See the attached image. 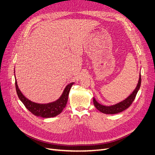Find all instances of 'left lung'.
Masks as SVG:
<instances>
[{
    "mask_svg": "<svg viewBox=\"0 0 155 155\" xmlns=\"http://www.w3.org/2000/svg\"><path fill=\"white\" fill-rule=\"evenodd\" d=\"M140 85H141V74H140V78H139V81L137 87H136L133 93L131 94L127 98H126L125 100L114 105L104 106L100 104L99 103H97V101L94 99V97L93 98L94 105L96 109L98 110L101 112L102 113L108 114H114L120 113V112L126 110L127 108L130 107L131 104H132V103L135 99L136 96H137V94L139 90Z\"/></svg>",
    "mask_w": 155,
    "mask_h": 155,
    "instance_id": "obj_1",
    "label": "left lung"
}]
</instances>
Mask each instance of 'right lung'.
Wrapping results in <instances>:
<instances>
[{
    "label": "right lung",
    "instance_id": "1",
    "mask_svg": "<svg viewBox=\"0 0 155 155\" xmlns=\"http://www.w3.org/2000/svg\"><path fill=\"white\" fill-rule=\"evenodd\" d=\"M74 83H71L64 88V90L58 100L46 104H40L32 102L22 94L18 87L15 79V88L18 98L25 105L26 109L33 114L41 118H51L59 114L66 106L68 101V94Z\"/></svg>",
    "mask_w": 155,
    "mask_h": 155
}]
</instances>
